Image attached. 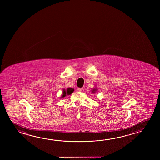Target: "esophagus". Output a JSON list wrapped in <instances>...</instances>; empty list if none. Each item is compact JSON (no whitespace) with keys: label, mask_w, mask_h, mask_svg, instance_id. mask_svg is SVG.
<instances>
[{"label":"esophagus","mask_w":160,"mask_h":160,"mask_svg":"<svg viewBox=\"0 0 160 160\" xmlns=\"http://www.w3.org/2000/svg\"><path fill=\"white\" fill-rule=\"evenodd\" d=\"M77 90H78V92H81V91H82L83 88H78L77 89Z\"/></svg>","instance_id":"1"}]
</instances>
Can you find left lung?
Segmentation results:
<instances>
[{
  "label": "left lung",
  "mask_w": 160,
  "mask_h": 160,
  "mask_svg": "<svg viewBox=\"0 0 160 160\" xmlns=\"http://www.w3.org/2000/svg\"><path fill=\"white\" fill-rule=\"evenodd\" d=\"M92 92H94V93H95V89H93Z\"/></svg>",
  "instance_id": "left-lung-1"
}]
</instances>
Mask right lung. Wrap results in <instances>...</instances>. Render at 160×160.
<instances>
[{
    "mask_svg": "<svg viewBox=\"0 0 160 160\" xmlns=\"http://www.w3.org/2000/svg\"><path fill=\"white\" fill-rule=\"evenodd\" d=\"M73 90H73V89H72V88H68L66 90L63 89V95H62V97L63 98V97H66L67 95H69L71 94L72 92H73Z\"/></svg>",
    "mask_w": 160,
    "mask_h": 160,
    "instance_id": "right-lung-1",
    "label": "right lung"
}]
</instances>
